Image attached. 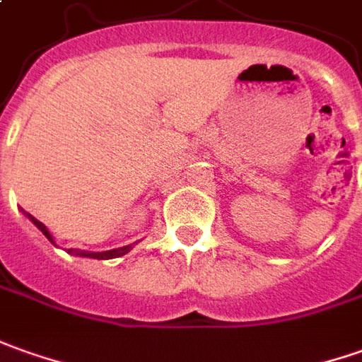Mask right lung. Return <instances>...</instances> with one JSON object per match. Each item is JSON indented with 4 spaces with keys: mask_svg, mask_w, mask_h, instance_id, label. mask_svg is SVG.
Wrapping results in <instances>:
<instances>
[{
    "mask_svg": "<svg viewBox=\"0 0 362 362\" xmlns=\"http://www.w3.org/2000/svg\"><path fill=\"white\" fill-rule=\"evenodd\" d=\"M27 218H29V220L35 223L37 228L43 232V235H45L49 242L55 243L53 242V235L49 233L45 223L39 222V220H37V218H33L31 214H27ZM130 247H132V245H124V247H117V250H109V252H83V250H67V253H71V255H78V257H93V259H112V257H120V255L129 253Z\"/></svg>",
    "mask_w": 362,
    "mask_h": 362,
    "instance_id": "add662e5",
    "label": "right lung"
}]
</instances>
